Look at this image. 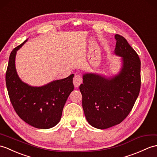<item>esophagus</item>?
Segmentation results:
<instances>
[{
	"label": "esophagus",
	"instance_id": "obj_1",
	"mask_svg": "<svg viewBox=\"0 0 157 157\" xmlns=\"http://www.w3.org/2000/svg\"><path fill=\"white\" fill-rule=\"evenodd\" d=\"M83 82V79L82 76L79 74H75L74 79H73V83L75 87H78L79 85H81Z\"/></svg>",
	"mask_w": 157,
	"mask_h": 157
}]
</instances>
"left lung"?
I'll use <instances>...</instances> for the list:
<instances>
[{
    "mask_svg": "<svg viewBox=\"0 0 157 157\" xmlns=\"http://www.w3.org/2000/svg\"><path fill=\"white\" fill-rule=\"evenodd\" d=\"M114 53L122 57V68L112 78L86 74L79 86L87 121L99 129L117 125L134 106L140 92V60L126 39L116 35Z\"/></svg>",
    "mask_w": 157,
    "mask_h": 157,
    "instance_id": "left-lung-1",
    "label": "left lung"
}]
</instances>
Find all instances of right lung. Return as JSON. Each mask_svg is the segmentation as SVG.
<instances>
[{"label":"right lung","instance_id":"add662e5","mask_svg":"<svg viewBox=\"0 0 157 157\" xmlns=\"http://www.w3.org/2000/svg\"><path fill=\"white\" fill-rule=\"evenodd\" d=\"M27 40L10 53L6 71V85L10 102L19 117L29 125L48 129L59 122L68 96L74 90L71 74L41 87H32L23 82L15 69L17 51Z\"/></svg>","mask_w":157,"mask_h":157}]
</instances>
